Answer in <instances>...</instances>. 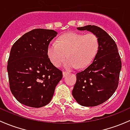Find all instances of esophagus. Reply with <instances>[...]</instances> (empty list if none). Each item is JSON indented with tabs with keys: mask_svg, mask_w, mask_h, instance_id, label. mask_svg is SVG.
<instances>
[{
	"mask_svg": "<svg viewBox=\"0 0 130 130\" xmlns=\"http://www.w3.org/2000/svg\"><path fill=\"white\" fill-rule=\"evenodd\" d=\"M68 74H69V72H63V77H65V76Z\"/></svg>",
	"mask_w": 130,
	"mask_h": 130,
	"instance_id": "esophagus-1",
	"label": "esophagus"
}]
</instances>
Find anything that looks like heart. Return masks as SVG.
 Listing matches in <instances>:
<instances>
[{"instance_id":"1","label":"heart","mask_w":130,"mask_h":130,"mask_svg":"<svg viewBox=\"0 0 130 130\" xmlns=\"http://www.w3.org/2000/svg\"><path fill=\"white\" fill-rule=\"evenodd\" d=\"M99 48V40L92 33L83 34L70 32L63 34L58 42L52 41L47 47V55L56 67H59L67 57L65 67L74 69L79 66L85 68L93 60Z\"/></svg>"}]
</instances>
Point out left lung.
I'll list each match as a JSON object with an SVG mask.
<instances>
[{
    "label": "left lung",
    "instance_id": "8db88e82",
    "mask_svg": "<svg viewBox=\"0 0 130 130\" xmlns=\"http://www.w3.org/2000/svg\"><path fill=\"white\" fill-rule=\"evenodd\" d=\"M77 29L95 34L99 40V48L91 64L76 74L72 95L82 106H95L108 100L117 90L121 58L115 42L102 28L88 25Z\"/></svg>",
    "mask_w": 130,
    "mask_h": 130
}]
</instances>
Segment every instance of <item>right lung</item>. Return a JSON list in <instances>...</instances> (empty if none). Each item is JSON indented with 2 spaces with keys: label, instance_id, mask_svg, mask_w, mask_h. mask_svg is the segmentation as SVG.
<instances>
[{
  "label": "right lung",
  "instance_id": "1",
  "mask_svg": "<svg viewBox=\"0 0 130 130\" xmlns=\"http://www.w3.org/2000/svg\"><path fill=\"white\" fill-rule=\"evenodd\" d=\"M54 30L26 33L11 48L7 63L11 92L22 104L40 108L50 103L62 72L52 63L47 47L57 36Z\"/></svg>",
  "mask_w": 130,
  "mask_h": 130
}]
</instances>
